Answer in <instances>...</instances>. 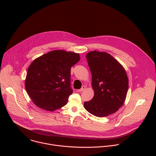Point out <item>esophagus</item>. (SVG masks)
<instances>
[{"mask_svg": "<svg viewBox=\"0 0 156 156\" xmlns=\"http://www.w3.org/2000/svg\"><path fill=\"white\" fill-rule=\"evenodd\" d=\"M85 89H86V86H83L81 87V88L80 89V90H78V92H82V91H83L84 90H85Z\"/></svg>", "mask_w": 156, "mask_h": 156, "instance_id": "obj_1", "label": "esophagus"}]
</instances>
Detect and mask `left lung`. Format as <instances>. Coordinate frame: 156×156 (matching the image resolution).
Returning <instances> with one entry per match:
<instances>
[{"label":"left lung","mask_w":156,"mask_h":156,"mask_svg":"<svg viewBox=\"0 0 156 156\" xmlns=\"http://www.w3.org/2000/svg\"><path fill=\"white\" fill-rule=\"evenodd\" d=\"M86 57L92 75L93 98L84 103L92 115L104 117L115 113L125 102L128 78L123 66L112 55L96 51Z\"/></svg>","instance_id":"8db88e82"}]
</instances>
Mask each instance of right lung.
I'll return each mask as SVG.
<instances>
[{
	"mask_svg": "<svg viewBox=\"0 0 156 156\" xmlns=\"http://www.w3.org/2000/svg\"><path fill=\"white\" fill-rule=\"evenodd\" d=\"M80 59L78 53L55 50L31 62L25 84L28 96L37 107L54 111L66 104L73 93L71 68Z\"/></svg>",
	"mask_w": 156,
	"mask_h": 156,
	"instance_id": "obj_1",
	"label": "right lung"
}]
</instances>
